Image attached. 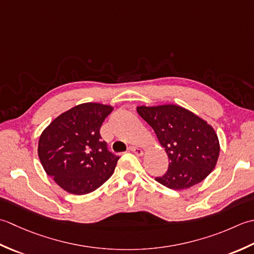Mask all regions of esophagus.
<instances>
[{
	"label": "esophagus",
	"mask_w": 254,
	"mask_h": 254,
	"mask_svg": "<svg viewBox=\"0 0 254 254\" xmlns=\"http://www.w3.org/2000/svg\"><path fill=\"white\" fill-rule=\"evenodd\" d=\"M129 151H131V152H133L134 154H136V156H138V157H141L142 154H143V150L142 149H140L139 147H134V146H131V147H129Z\"/></svg>",
	"instance_id": "obj_1"
}]
</instances>
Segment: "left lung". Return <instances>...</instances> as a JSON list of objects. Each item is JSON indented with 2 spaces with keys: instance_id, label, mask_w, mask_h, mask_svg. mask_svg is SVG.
<instances>
[{
  "instance_id": "left-lung-1",
  "label": "left lung",
  "mask_w": 254,
  "mask_h": 254,
  "mask_svg": "<svg viewBox=\"0 0 254 254\" xmlns=\"http://www.w3.org/2000/svg\"><path fill=\"white\" fill-rule=\"evenodd\" d=\"M157 134L169 158V169L157 182L185 190L208 177L218 161L220 146L214 128L203 118L177 104L137 106Z\"/></svg>"
}]
</instances>
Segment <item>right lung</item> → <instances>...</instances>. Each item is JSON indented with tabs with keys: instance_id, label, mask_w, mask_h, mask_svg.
Here are the masks:
<instances>
[{
	"instance_id": "right-lung-1",
	"label": "right lung",
	"mask_w": 254,
	"mask_h": 254,
	"mask_svg": "<svg viewBox=\"0 0 254 254\" xmlns=\"http://www.w3.org/2000/svg\"><path fill=\"white\" fill-rule=\"evenodd\" d=\"M113 110L112 105L83 103L60 114L41 132V165L65 192L89 194L112 177L120 158L108 151L100 129Z\"/></svg>"
}]
</instances>
